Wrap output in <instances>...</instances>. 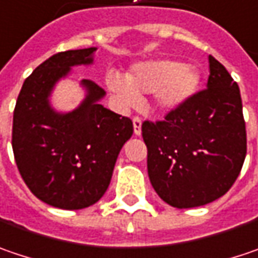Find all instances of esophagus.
Segmentation results:
<instances>
[{"instance_id":"34e87169","label":"esophagus","mask_w":258,"mask_h":258,"mask_svg":"<svg viewBox=\"0 0 258 258\" xmlns=\"http://www.w3.org/2000/svg\"><path fill=\"white\" fill-rule=\"evenodd\" d=\"M142 118L140 116H134L133 118V125H134V134L136 136H140L142 134Z\"/></svg>"}]
</instances>
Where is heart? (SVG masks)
<instances>
[{
    "mask_svg": "<svg viewBox=\"0 0 258 258\" xmlns=\"http://www.w3.org/2000/svg\"><path fill=\"white\" fill-rule=\"evenodd\" d=\"M200 74L196 67L174 59H149L134 64L127 76L111 71L106 84L122 106H133L139 96L155 93L160 109L172 111L188 100L197 90Z\"/></svg>",
    "mask_w": 258,
    "mask_h": 258,
    "instance_id": "b5f03b06",
    "label": "heart"
}]
</instances>
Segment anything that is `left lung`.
<instances>
[{"mask_svg": "<svg viewBox=\"0 0 258 258\" xmlns=\"http://www.w3.org/2000/svg\"><path fill=\"white\" fill-rule=\"evenodd\" d=\"M207 87L162 121H144L147 172L160 199L176 209L218 200L234 185L247 155L239 87L209 55Z\"/></svg>", "mask_w": 258, "mask_h": 258, "instance_id": "left-lung-1", "label": "left lung"}]
</instances>
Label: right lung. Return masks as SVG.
<instances>
[{
	"mask_svg": "<svg viewBox=\"0 0 258 258\" xmlns=\"http://www.w3.org/2000/svg\"><path fill=\"white\" fill-rule=\"evenodd\" d=\"M96 48L58 52L24 80L13 115L11 144L19 172L46 205L79 210L95 205L111 182L115 162L133 136V121L103 108L105 90L90 80L83 103L58 114L48 103L53 84L73 66L92 64Z\"/></svg>",
	"mask_w": 258,
	"mask_h": 258,
	"instance_id": "1",
	"label": "right lung"
}]
</instances>
